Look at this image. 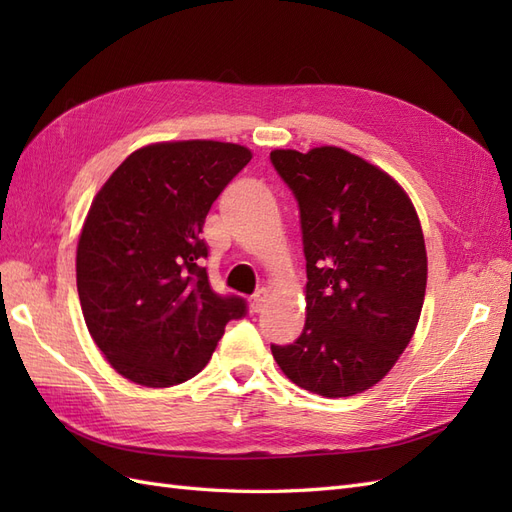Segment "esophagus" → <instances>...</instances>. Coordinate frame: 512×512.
I'll use <instances>...</instances> for the list:
<instances>
[{
    "label": "esophagus",
    "instance_id": "obj_1",
    "mask_svg": "<svg viewBox=\"0 0 512 512\" xmlns=\"http://www.w3.org/2000/svg\"><path fill=\"white\" fill-rule=\"evenodd\" d=\"M267 299H269V292H267L265 288H260V290L254 294V297L250 299V307H252V312H254V314L262 312V307H265Z\"/></svg>",
    "mask_w": 512,
    "mask_h": 512
}]
</instances>
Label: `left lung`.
Segmentation results:
<instances>
[{"instance_id": "left-lung-1", "label": "left lung", "mask_w": 512, "mask_h": 512, "mask_svg": "<svg viewBox=\"0 0 512 512\" xmlns=\"http://www.w3.org/2000/svg\"><path fill=\"white\" fill-rule=\"evenodd\" d=\"M299 203L307 318L273 359L301 389L350 397L378 384L421 318L427 252L404 188L339 147L271 151Z\"/></svg>"}]
</instances>
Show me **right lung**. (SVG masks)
I'll return each instance as SVG.
<instances>
[{"label": "right lung", "mask_w": 512, "mask_h": 512, "mask_svg": "<svg viewBox=\"0 0 512 512\" xmlns=\"http://www.w3.org/2000/svg\"><path fill=\"white\" fill-rule=\"evenodd\" d=\"M252 160L218 141L156 143L108 177L76 247L85 324L117 374L141 386L181 384L203 369L245 299L215 292L200 239L213 200Z\"/></svg>", "instance_id": "right-lung-1"}]
</instances>
